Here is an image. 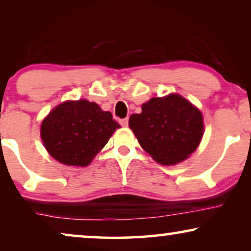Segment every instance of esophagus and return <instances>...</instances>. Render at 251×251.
Listing matches in <instances>:
<instances>
[{"mask_svg": "<svg viewBox=\"0 0 251 251\" xmlns=\"http://www.w3.org/2000/svg\"><path fill=\"white\" fill-rule=\"evenodd\" d=\"M120 123H121V126H128L129 119H128V118H126V119H122V120H120Z\"/></svg>", "mask_w": 251, "mask_h": 251, "instance_id": "1", "label": "esophagus"}]
</instances>
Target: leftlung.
I'll use <instances>...</instances> for the list:
<instances>
[{
	"mask_svg": "<svg viewBox=\"0 0 251 251\" xmlns=\"http://www.w3.org/2000/svg\"><path fill=\"white\" fill-rule=\"evenodd\" d=\"M129 126L140 146L164 166L179 163L197 150L203 136L200 109L177 94L151 98L140 114H132Z\"/></svg>",
	"mask_w": 251,
	"mask_h": 251,
	"instance_id": "left-lung-1",
	"label": "left lung"
}]
</instances>
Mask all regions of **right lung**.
<instances>
[{"instance_id": "add662e5", "label": "right lung", "mask_w": 251, "mask_h": 251, "mask_svg": "<svg viewBox=\"0 0 251 251\" xmlns=\"http://www.w3.org/2000/svg\"><path fill=\"white\" fill-rule=\"evenodd\" d=\"M120 125L87 99L56 106L41 125V138L48 152L66 166L87 167L107 144Z\"/></svg>"}]
</instances>
